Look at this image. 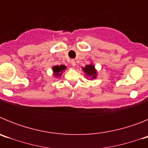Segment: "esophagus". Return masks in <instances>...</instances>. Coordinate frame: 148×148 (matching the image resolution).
Returning <instances> with one entry per match:
<instances>
[{
  "label": "esophagus",
  "instance_id": "34e87169",
  "mask_svg": "<svg viewBox=\"0 0 148 148\" xmlns=\"http://www.w3.org/2000/svg\"><path fill=\"white\" fill-rule=\"evenodd\" d=\"M70 64H71V65L73 66H75V65H76V63H75V60H71V61H70Z\"/></svg>",
  "mask_w": 148,
  "mask_h": 148
}]
</instances>
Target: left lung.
<instances>
[{
    "label": "left lung",
    "mask_w": 148,
    "mask_h": 148,
    "mask_svg": "<svg viewBox=\"0 0 148 148\" xmlns=\"http://www.w3.org/2000/svg\"><path fill=\"white\" fill-rule=\"evenodd\" d=\"M84 73H85V75L90 79H94L97 76V71L95 69V66L93 64H90L86 65L85 67H83Z\"/></svg>",
    "instance_id": "1"
}]
</instances>
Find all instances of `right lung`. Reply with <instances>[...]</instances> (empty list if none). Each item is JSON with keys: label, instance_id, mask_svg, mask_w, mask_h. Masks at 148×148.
<instances>
[{"label": "right lung", "instance_id": "obj_1", "mask_svg": "<svg viewBox=\"0 0 148 148\" xmlns=\"http://www.w3.org/2000/svg\"><path fill=\"white\" fill-rule=\"evenodd\" d=\"M66 66H64V65H57V66H53V75L56 77H60L62 73L64 72V70H66Z\"/></svg>", "mask_w": 148, "mask_h": 148}]
</instances>
